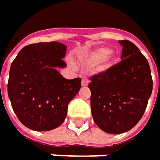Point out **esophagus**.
<instances>
[{"label": "esophagus", "mask_w": 160, "mask_h": 160, "mask_svg": "<svg viewBox=\"0 0 160 160\" xmlns=\"http://www.w3.org/2000/svg\"><path fill=\"white\" fill-rule=\"evenodd\" d=\"M88 83H89V80H88V79H86V78H84V79H82V80H81V85H82L83 87L88 86Z\"/></svg>", "instance_id": "esophagus-1"}]
</instances>
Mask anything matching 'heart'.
I'll return each mask as SVG.
<instances>
[{
  "mask_svg": "<svg viewBox=\"0 0 160 160\" xmlns=\"http://www.w3.org/2000/svg\"><path fill=\"white\" fill-rule=\"evenodd\" d=\"M111 49L107 48H99L94 53H92L91 55H89L87 61L89 64H97V63L103 61L107 56H109L111 54Z\"/></svg>",
  "mask_w": 160,
  "mask_h": 160,
  "instance_id": "heart-1",
  "label": "heart"
}]
</instances>
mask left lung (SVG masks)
<instances>
[{
  "label": "left lung",
  "instance_id": "1",
  "mask_svg": "<svg viewBox=\"0 0 160 160\" xmlns=\"http://www.w3.org/2000/svg\"><path fill=\"white\" fill-rule=\"evenodd\" d=\"M119 44L121 61L92 75L88 84L93 120L101 130L112 134L127 132L138 124L152 91L146 57L130 41H119Z\"/></svg>",
  "mask_w": 160,
  "mask_h": 160
}]
</instances>
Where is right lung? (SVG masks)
<instances>
[{"instance_id":"right-lung-1","label":"right lung","mask_w":160,"mask_h":160,"mask_svg":"<svg viewBox=\"0 0 160 160\" xmlns=\"http://www.w3.org/2000/svg\"><path fill=\"white\" fill-rule=\"evenodd\" d=\"M67 47L56 41L24 47L10 67L8 93L21 122L34 131L61 126L68 106L78 93L81 79L67 80L57 71L67 66Z\"/></svg>"}]
</instances>
